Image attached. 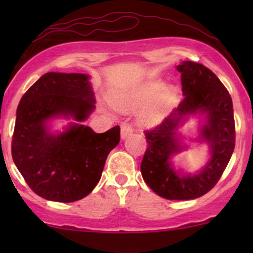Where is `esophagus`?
I'll return each instance as SVG.
<instances>
[{
  "instance_id": "34e87169",
  "label": "esophagus",
  "mask_w": 253,
  "mask_h": 253,
  "mask_svg": "<svg viewBox=\"0 0 253 253\" xmlns=\"http://www.w3.org/2000/svg\"><path fill=\"white\" fill-rule=\"evenodd\" d=\"M133 133V127L130 126L129 124H126V123H124V124H121V138H126L127 135H129V134H132Z\"/></svg>"
}]
</instances>
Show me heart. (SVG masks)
Here are the masks:
<instances>
[{"mask_svg":"<svg viewBox=\"0 0 253 253\" xmlns=\"http://www.w3.org/2000/svg\"><path fill=\"white\" fill-rule=\"evenodd\" d=\"M159 88L158 83H151L147 85H143L140 88L133 90L124 98L119 100L117 106L120 109L129 110L135 109L143 106L145 103L155 96L157 90ZM171 95L170 90H164L163 92L151 100L149 104L145 105L139 113V121L144 125H155L158 124L169 114L171 109Z\"/></svg>","mask_w":253,"mask_h":253,"instance_id":"1","label":"heart"}]
</instances>
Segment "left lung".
Returning <instances> with one entry per match:
<instances>
[{"label": "left lung", "mask_w": 253, "mask_h": 253, "mask_svg": "<svg viewBox=\"0 0 253 253\" xmlns=\"http://www.w3.org/2000/svg\"><path fill=\"white\" fill-rule=\"evenodd\" d=\"M181 72L184 98L153 128L145 130L147 149L140 171L146 184L168 200H193L205 195L219 182L227 167L234 145L236 125L231 95L213 71L188 60L177 66ZM206 114L202 138L211 147V159L195 175L175 172L169 159L182 148L175 130L185 117L195 112Z\"/></svg>", "instance_id": "8db88e82"}]
</instances>
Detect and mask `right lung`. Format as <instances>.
Returning a JSON list of instances; mask_svg holds the SVG:
<instances>
[{
    "instance_id": "add662e5",
    "label": "right lung",
    "mask_w": 253,
    "mask_h": 253,
    "mask_svg": "<svg viewBox=\"0 0 253 253\" xmlns=\"http://www.w3.org/2000/svg\"><path fill=\"white\" fill-rule=\"evenodd\" d=\"M84 74L47 72L21 97L11 140V156L37 195L50 201L74 202L91 193L100 181L108 153L120 141V127L95 133L72 124L52 134L46 123L56 117L84 121L95 97Z\"/></svg>"
}]
</instances>
